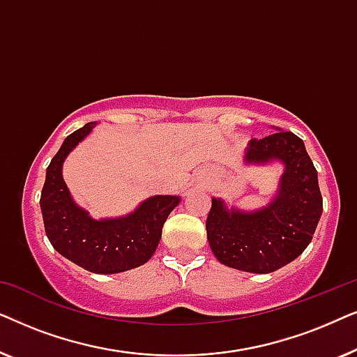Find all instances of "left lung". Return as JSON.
I'll return each instance as SVG.
<instances>
[{"mask_svg": "<svg viewBox=\"0 0 357 357\" xmlns=\"http://www.w3.org/2000/svg\"><path fill=\"white\" fill-rule=\"evenodd\" d=\"M243 160H281L284 172L270 204L257 211L227 209L213 198L206 219L209 247L222 265L247 273H273L305 250L320 221L324 202L304 141L291 131L252 139Z\"/></svg>", "mask_w": 357, "mask_h": 357, "instance_id": "left-lung-1", "label": "left lung"}]
</instances>
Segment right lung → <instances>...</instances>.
Listing matches in <instances>:
<instances>
[{"label":"right lung","mask_w":357,"mask_h":357,"mask_svg":"<svg viewBox=\"0 0 357 357\" xmlns=\"http://www.w3.org/2000/svg\"><path fill=\"white\" fill-rule=\"evenodd\" d=\"M94 126L96 121H91L76 130L53 155L47 167L40 208L47 237L58 253L91 273L114 275L144 265L154 255L165 219L180 198L155 195L126 216L92 219L86 209L73 202L61 169L66 155Z\"/></svg>","instance_id":"right-lung-1"}]
</instances>
